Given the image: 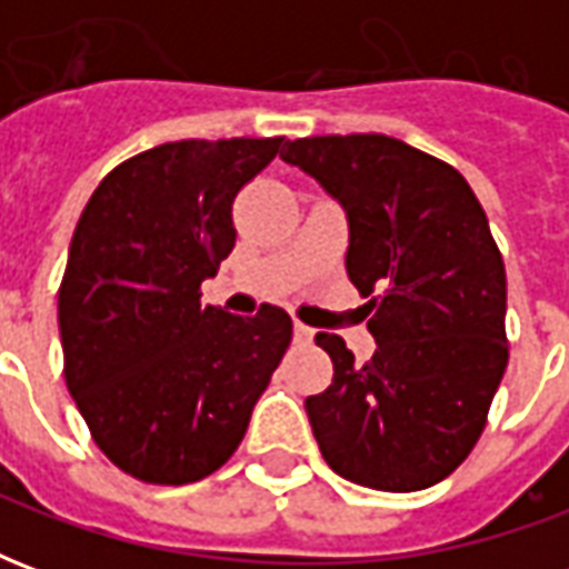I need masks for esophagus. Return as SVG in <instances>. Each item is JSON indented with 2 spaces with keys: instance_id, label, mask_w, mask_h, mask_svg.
Instances as JSON below:
<instances>
[{
  "instance_id": "34e87169",
  "label": "esophagus",
  "mask_w": 569,
  "mask_h": 569,
  "mask_svg": "<svg viewBox=\"0 0 569 569\" xmlns=\"http://www.w3.org/2000/svg\"><path fill=\"white\" fill-rule=\"evenodd\" d=\"M310 338H313V329L305 326V322H296V341L298 345H308Z\"/></svg>"
}]
</instances>
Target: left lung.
<instances>
[{
    "label": "left lung",
    "mask_w": 569,
    "mask_h": 569,
    "mask_svg": "<svg viewBox=\"0 0 569 569\" xmlns=\"http://www.w3.org/2000/svg\"><path fill=\"white\" fill-rule=\"evenodd\" d=\"M341 200L347 277L378 350L357 366L345 338L329 390L308 396L326 463L390 493L448 478L476 448L509 362L506 268L488 216L451 163L383 133L305 137L280 154Z\"/></svg>",
    "instance_id": "obj_1"
}]
</instances>
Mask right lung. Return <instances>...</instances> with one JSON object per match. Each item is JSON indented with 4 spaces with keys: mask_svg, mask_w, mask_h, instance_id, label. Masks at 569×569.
<instances>
[{
    "mask_svg": "<svg viewBox=\"0 0 569 569\" xmlns=\"http://www.w3.org/2000/svg\"><path fill=\"white\" fill-rule=\"evenodd\" d=\"M283 142L140 151L103 176L76 224L57 292L63 375L97 448L146 485H191L228 463L292 341L283 308L200 305L234 249L240 188Z\"/></svg>",
    "mask_w": 569,
    "mask_h": 569,
    "instance_id": "add662e5",
    "label": "right lung"
}]
</instances>
